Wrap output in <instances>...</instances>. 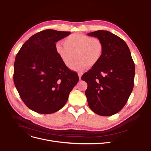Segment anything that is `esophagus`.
Returning a JSON list of instances; mask_svg holds the SVG:
<instances>
[{"label":"esophagus","instance_id":"34e87169","mask_svg":"<svg viewBox=\"0 0 151 151\" xmlns=\"http://www.w3.org/2000/svg\"><path fill=\"white\" fill-rule=\"evenodd\" d=\"M81 76L82 75L81 74H79V80H81Z\"/></svg>","mask_w":151,"mask_h":151}]
</instances>
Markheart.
Wrapping results in <instances>:
<instances>
[{
    "mask_svg": "<svg viewBox=\"0 0 151 151\" xmlns=\"http://www.w3.org/2000/svg\"><path fill=\"white\" fill-rule=\"evenodd\" d=\"M63 45L57 43L55 50L65 65L69 67L74 55L77 60L71 68L77 72L84 70L88 67L95 66L101 60L104 52L103 43L98 38L82 34H72L63 40Z\"/></svg>",
    "mask_w": 151,
    "mask_h": 151,
    "instance_id": "obj_1",
    "label": "heart"
}]
</instances>
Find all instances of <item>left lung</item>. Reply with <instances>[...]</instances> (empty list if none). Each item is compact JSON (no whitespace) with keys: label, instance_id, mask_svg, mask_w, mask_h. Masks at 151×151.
I'll return each mask as SVG.
<instances>
[{"label":"left lung","instance_id":"1","mask_svg":"<svg viewBox=\"0 0 151 151\" xmlns=\"http://www.w3.org/2000/svg\"><path fill=\"white\" fill-rule=\"evenodd\" d=\"M88 36L101 40V60L84 74L88 84L85 94L90 109L101 116H111L127 103L134 85L135 64L124 40L111 32L99 30Z\"/></svg>","mask_w":151,"mask_h":151}]
</instances>
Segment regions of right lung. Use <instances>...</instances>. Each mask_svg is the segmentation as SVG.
Segmentation results:
<instances>
[{"mask_svg":"<svg viewBox=\"0 0 151 151\" xmlns=\"http://www.w3.org/2000/svg\"><path fill=\"white\" fill-rule=\"evenodd\" d=\"M70 34L53 29L40 31L26 41L16 57L14 83L22 101L36 113L60 110L78 83V75L65 65L55 50L58 41Z\"/></svg>","mask_w":151,"mask_h":151,"instance_id":"obj_1","label":"right lung"}]
</instances>
